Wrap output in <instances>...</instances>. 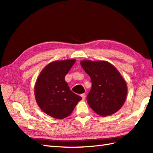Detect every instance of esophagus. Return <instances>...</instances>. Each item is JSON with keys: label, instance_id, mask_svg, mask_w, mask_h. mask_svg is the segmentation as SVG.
Segmentation results:
<instances>
[{"label": "esophagus", "instance_id": "1", "mask_svg": "<svg viewBox=\"0 0 153 153\" xmlns=\"http://www.w3.org/2000/svg\"><path fill=\"white\" fill-rule=\"evenodd\" d=\"M81 97H82V99H85V93H82V94H81Z\"/></svg>", "mask_w": 153, "mask_h": 153}]
</instances>
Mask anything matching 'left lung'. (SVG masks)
<instances>
[{"label": "left lung", "mask_w": 153, "mask_h": 153, "mask_svg": "<svg viewBox=\"0 0 153 153\" xmlns=\"http://www.w3.org/2000/svg\"><path fill=\"white\" fill-rule=\"evenodd\" d=\"M81 65L92 83L87 96L91 108L102 116L116 112L123 105L127 95L126 83L119 71L106 61L83 60Z\"/></svg>", "instance_id": "left-lung-1"}]
</instances>
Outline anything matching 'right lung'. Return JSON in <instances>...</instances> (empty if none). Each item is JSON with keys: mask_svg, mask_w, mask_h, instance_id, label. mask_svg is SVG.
Segmentation results:
<instances>
[{"mask_svg": "<svg viewBox=\"0 0 153 153\" xmlns=\"http://www.w3.org/2000/svg\"><path fill=\"white\" fill-rule=\"evenodd\" d=\"M76 60L54 61L42 70L35 83V99L40 108L53 118L63 119L82 98L73 93L65 76Z\"/></svg>", "mask_w": 153, "mask_h": 153, "instance_id": "right-lung-1", "label": "right lung"}]
</instances>
